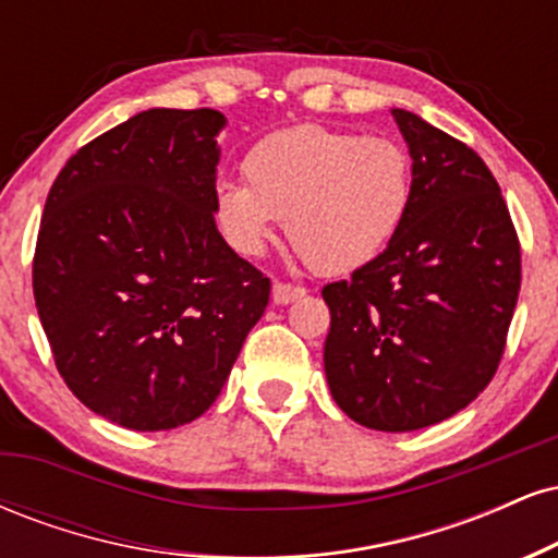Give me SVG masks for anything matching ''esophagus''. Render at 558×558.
Wrapping results in <instances>:
<instances>
[{"instance_id":"34e87169","label":"esophagus","mask_w":558,"mask_h":558,"mask_svg":"<svg viewBox=\"0 0 558 558\" xmlns=\"http://www.w3.org/2000/svg\"><path fill=\"white\" fill-rule=\"evenodd\" d=\"M304 293L306 291L301 286H291V283H275L272 286V301H275V304H280V306L291 304V301L301 299Z\"/></svg>"}]
</instances>
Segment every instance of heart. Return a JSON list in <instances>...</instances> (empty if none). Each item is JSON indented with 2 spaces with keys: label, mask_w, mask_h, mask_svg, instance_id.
Wrapping results in <instances>:
<instances>
[{
  "label": "heart",
  "mask_w": 558,
  "mask_h": 558,
  "mask_svg": "<svg viewBox=\"0 0 558 558\" xmlns=\"http://www.w3.org/2000/svg\"><path fill=\"white\" fill-rule=\"evenodd\" d=\"M246 183L215 191V220L235 252L257 257L288 220L301 259L354 272L399 233L412 204V159L393 138L304 123L270 133L243 157Z\"/></svg>",
  "instance_id": "obj_1"
}]
</instances>
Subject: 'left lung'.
Masks as SVG:
<instances>
[{
  "mask_svg": "<svg viewBox=\"0 0 558 558\" xmlns=\"http://www.w3.org/2000/svg\"><path fill=\"white\" fill-rule=\"evenodd\" d=\"M390 114L412 157V204L386 252L323 288V360L351 420L409 433L453 417L493 380L522 265L488 165L420 114Z\"/></svg>",
  "mask_w": 558,
  "mask_h": 558,
  "instance_id": "1",
  "label": "left lung"
}]
</instances>
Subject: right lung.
<instances>
[{
  "label": "right lung",
  "instance_id": "obj_1",
  "mask_svg": "<svg viewBox=\"0 0 558 558\" xmlns=\"http://www.w3.org/2000/svg\"><path fill=\"white\" fill-rule=\"evenodd\" d=\"M217 110L133 114L75 151L47 196L34 299L75 399L172 430L226 386L270 280L215 226Z\"/></svg>",
  "mask_w": 558,
  "mask_h": 558
}]
</instances>
